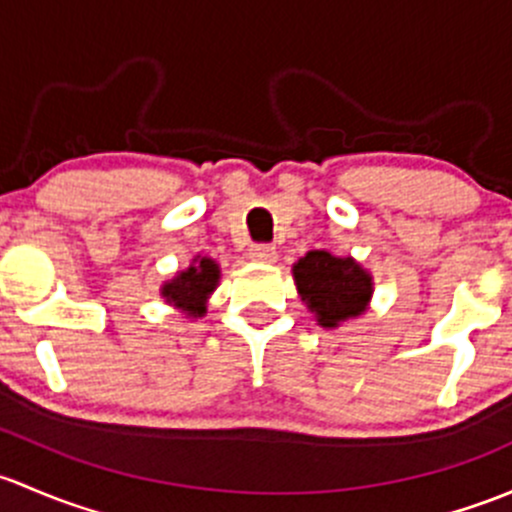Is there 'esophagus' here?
<instances>
[{
    "instance_id": "34e87169",
    "label": "esophagus",
    "mask_w": 512,
    "mask_h": 512,
    "mask_svg": "<svg viewBox=\"0 0 512 512\" xmlns=\"http://www.w3.org/2000/svg\"><path fill=\"white\" fill-rule=\"evenodd\" d=\"M249 258L256 263H273L278 258L276 246H251L249 249Z\"/></svg>"
}]
</instances>
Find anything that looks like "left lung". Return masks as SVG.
Listing matches in <instances>:
<instances>
[{
    "instance_id": "obj_1",
    "label": "left lung",
    "mask_w": 512,
    "mask_h": 512,
    "mask_svg": "<svg viewBox=\"0 0 512 512\" xmlns=\"http://www.w3.org/2000/svg\"><path fill=\"white\" fill-rule=\"evenodd\" d=\"M293 281L305 308L325 330H337L370 310L374 278L352 256H333L323 249L308 251L293 263Z\"/></svg>"
}]
</instances>
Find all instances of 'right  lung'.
I'll return each mask as SVG.
<instances>
[{
	"label": "right lung",
	"mask_w": 512,
	"mask_h": 512,
	"mask_svg": "<svg viewBox=\"0 0 512 512\" xmlns=\"http://www.w3.org/2000/svg\"><path fill=\"white\" fill-rule=\"evenodd\" d=\"M221 281V266L212 256L197 254L184 271L167 278L160 286V295L167 305L184 313V318H204L212 293Z\"/></svg>",
	"instance_id": "obj_1"
}]
</instances>
